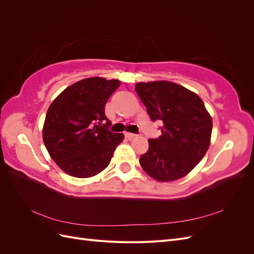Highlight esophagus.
Wrapping results in <instances>:
<instances>
[{"instance_id":"1","label":"esophagus","mask_w":254,"mask_h":254,"mask_svg":"<svg viewBox=\"0 0 254 254\" xmlns=\"http://www.w3.org/2000/svg\"><path fill=\"white\" fill-rule=\"evenodd\" d=\"M125 136L127 137V139L131 140V139H133V137H135V136H136V134H134V133H130V132H125Z\"/></svg>"}]
</instances>
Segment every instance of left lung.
<instances>
[{
	"instance_id": "obj_1",
	"label": "left lung",
	"mask_w": 254,
	"mask_h": 254,
	"mask_svg": "<svg viewBox=\"0 0 254 254\" xmlns=\"http://www.w3.org/2000/svg\"><path fill=\"white\" fill-rule=\"evenodd\" d=\"M135 91L150 119L163 122L162 135L149 139L140 158L145 173L160 182L183 178L200 162L211 144L212 118L193 91L166 80L137 82Z\"/></svg>"
}]
</instances>
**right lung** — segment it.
<instances>
[{"label": "right lung", "instance_id": "right-lung-1", "mask_svg": "<svg viewBox=\"0 0 254 254\" xmlns=\"http://www.w3.org/2000/svg\"><path fill=\"white\" fill-rule=\"evenodd\" d=\"M118 79L84 78L71 84L49 107L42 129L51 158L67 175L90 178L109 165L123 133L108 130L105 105Z\"/></svg>", "mask_w": 254, "mask_h": 254}]
</instances>
